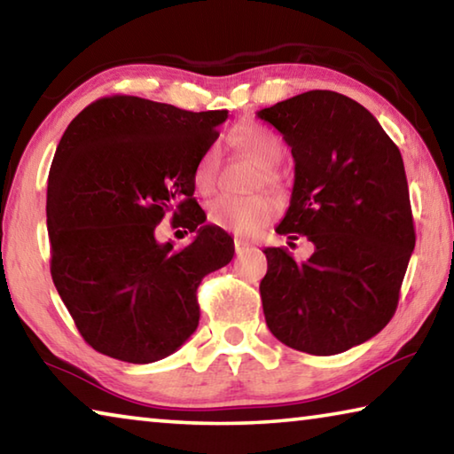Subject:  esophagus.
<instances>
[{
	"mask_svg": "<svg viewBox=\"0 0 454 454\" xmlns=\"http://www.w3.org/2000/svg\"><path fill=\"white\" fill-rule=\"evenodd\" d=\"M250 242L248 240H242V238H236L234 240V250H236V254H242L244 250H248L250 248Z\"/></svg>",
	"mask_w": 454,
	"mask_h": 454,
	"instance_id": "obj_1",
	"label": "esophagus"
}]
</instances>
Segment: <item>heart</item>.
<instances>
[{"instance_id":"b5f03b06","label":"heart","mask_w":454,"mask_h":454,"mask_svg":"<svg viewBox=\"0 0 454 454\" xmlns=\"http://www.w3.org/2000/svg\"><path fill=\"white\" fill-rule=\"evenodd\" d=\"M238 150H242L246 156H250L256 164L262 166V178L270 186L278 184V176L274 172V166L282 160L284 145L278 136L272 129L262 126H242L236 129L230 137ZM220 166V150L218 145L206 148L194 164L192 172V182L198 192L208 194L216 184ZM276 202L268 194H254V196H230L220 194L208 204V220L214 226L238 236H252L260 228H264L268 222L274 218Z\"/></svg>"}]
</instances>
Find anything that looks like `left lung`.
Listing matches in <instances>:
<instances>
[{"label":"left lung","mask_w":454,"mask_h":454,"mask_svg":"<svg viewBox=\"0 0 454 454\" xmlns=\"http://www.w3.org/2000/svg\"><path fill=\"white\" fill-rule=\"evenodd\" d=\"M256 116L278 129L294 158L276 232L314 244L304 262L284 248L264 250L266 325L290 348L338 355L379 334L396 310L417 240L403 156L364 106L330 90Z\"/></svg>","instance_id":"1"}]
</instances>
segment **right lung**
I'll list each match as a JSON object with an SVG mask.
<instances>
[{"label": "right lung", "mask_w": 454, "mask_h": 454, "mask_svg": "<svg viewBox=\"0 0 454 454\" xmlns=\"http://www.w3.org/2000/svg\"><path fill=\"white\" fill-rule=\"evenodd\" d=\"M226 118V110L110 96L61 136L45 206L51 278L83 340L102 355L156 363L198 328L196 290L232 260L234 242L204 224L192 172ZM166 211L175 227L197 232L186 249L155 240Z\"/></svg>", "instance_id": "add662e5"}]
</instances>
